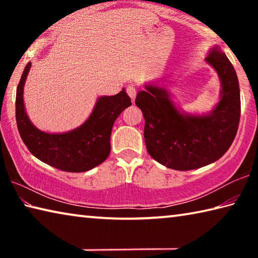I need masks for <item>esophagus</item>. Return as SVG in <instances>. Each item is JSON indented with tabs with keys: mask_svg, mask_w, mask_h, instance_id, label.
<instances>
[{
	"mask_svg": "<svg viewBox=\"0 0 258 258\" xmlns=\"http://www.w3.org/2000/svg\"><path fill=\"white\" fill-rule=\"evenodd\" d=\"M126 92H127V94L131 97V99H132L134 101L135 97H137V87H135V85L130 84V85L126 86Z\"/></svg>",
	"mask_w": 258,
	"mask_h": 258,
	"instance_id": "34e87169",
	"label": "esophagus"
}]
</instances>
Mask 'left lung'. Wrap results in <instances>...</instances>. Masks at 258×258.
<instances>
[{"mask_svg":"<svg viewBox=\"0 0 258 258\" xmlns=\"http://www.w3.org/2000/svg\"><path fill=\"white\" fill-rule=\"evenodd\" d=\"M206 61L221 81V100L207 115L178 111L164 87L146 85L135 104L145 117V141L149 155L176 171L212 164L232 145L240 120L239 82L228 56L214 46Z\"/></svg>","mask_w":258,"mask_h":258,"instance_id":"1","label":"left lung"}]
</instances>
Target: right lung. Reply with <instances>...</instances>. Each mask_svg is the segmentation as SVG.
I'll use <instances>...</instances> for the list:
<instances>
[{"mask_svg":"<svg viewBox=\"0 0 258 258\" xmlns=\"http://www.w3.org/2000/svg\"><path fill=\"white\" fill-rule=\"evenodd\" d=\"M30 66L28 62L25 67L16 97L17 126L28 150L43 163L64 172H86L103 163L110 154L113 123L132 104L125 89L111 97H100L92 113L80 127L61 134L42 132L32 124L25 110L24 85Z\"/></svg>","mask_w":258,"mask_h":258,"instance_id":"right-lung-1","label":"right lung"}]
</instances>
